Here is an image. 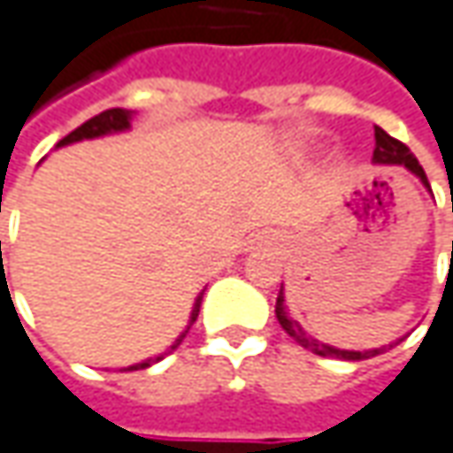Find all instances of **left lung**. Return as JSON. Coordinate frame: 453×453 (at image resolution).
Listing matches in <instances>:
<instances>
[{"label":"left lung","mask_w":453,"mask_h":453,"mask_svg":"<svg viewBox=\"0 0 453 453\" xmlns=\"http://www.w3.org/2000/svg\"><path fill=\"white\" fill-rule=\"evenodd\" d=\"M373 136H376V149H373V162H376V165H403V167H407L412 175H418L426 188H431V182H428V178H426L423 167L418 165V159L412 157V151H410L403 142L392 139L384 128H373ZM275 317H278L280 327H283L291 338L296 340L302 348H307V350L317 353V356H322V358L366 361V358H373V356H379V353H384V350H387V345H384V348H373V350H342V348H335V345H327V342H322V340L311 338V335H309L307 330H304L296 319H291V317H288V311H286V307H283V288H280V294H278V299H275ZM389 348H392V345H389Z\"/></svg>","instance_id":"left-lung-1"}]
</instances>
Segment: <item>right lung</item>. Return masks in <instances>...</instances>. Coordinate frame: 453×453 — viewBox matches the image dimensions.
<instances>
[{
	"label": "right lung",
	"instance_id": "add662e5",
	"mask_svg": "<svg viewBox=\"0 0 453 453\" xmlns=\"http://www.w3.org/2000/svg\"><path fill=\"white\" fill-rule=\"evenodd\" d=\"M131 118L134 113L131 111H123V108H111V111H103L100 115H95V118H89V120H84L80 128H74L69 136H64L61 142L56 146H66V144H74V142H81V139H97V136H105V134H118V131H126V128H131ZM201 299L203 296H198L196 299V307L190 311V322H188V327H185V333L180 335L173 345H170V350H175L182 338L188 335V330H190V325L198 319V311H201ZM162 356H157V358H146L142 364H134V366H128V369H120V372H139V369H146V366H151V364H157Z\"/></svg>",
	"mask_w": 453,
	"mask_h": 453
}]
</instances>
